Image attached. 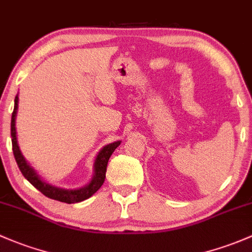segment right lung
I'll return each mask as SVG.
<instances>
[{"instance_id": "1", "label": "right lung", "mask_w": 252, "mask_h": 252, "mask_svg": "<svg viewBox=\"0 0 252 252\" xmlns=\"http://www.w3.org/2000/svg\"><path fill=\"white\" fill-rule=\"evenodd\" d=\"M18 102H19V97H18L17 95L14 99V110H13L12 121H10V136H12V146L13 153H14V158L15 160H17L18 166H19L24 177H25L33 187H36L39 192L43 193L46 197L50 198V199L72 204L79 203L82 202V200H86L88 199L89 197H92V195L102 186V184H104L108 159H110L111 155L115 152L116 148L121 145V141H116L112 142V144L106 145V146L102 147L101 151L97 153L94 161V175H93L92 181L89 182L87 186L78 189H65L52 186V185L44 182L43 180L37 175L36 171L33 170V168H31L30 164L26 161L24 156L21 155V151L17 140V130H15V117H17Z\"/></svg>"}]
</instances>
